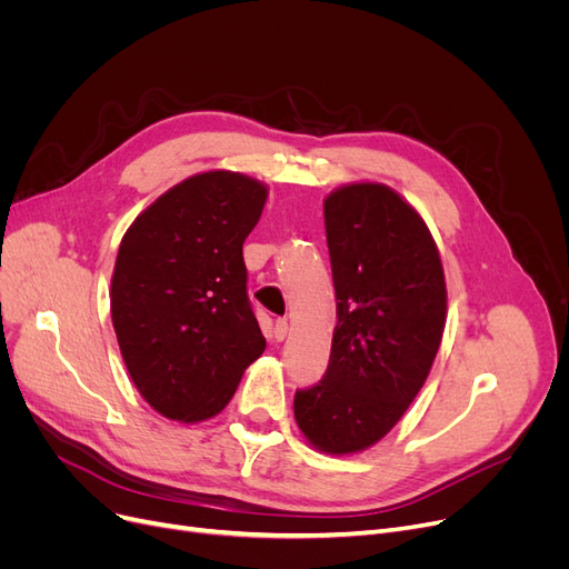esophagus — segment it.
<instances>
[{"instance_id": "obj_1", "label": "esophagus", "mask_w": 569, "mask_h": 569, "mask_svg": "<svg viewBox=\"0 0 569 569\" xmlns=\"http://www.w3.org/2000/svg\"><path fill=\"white\" fill-rule=\"evenodd\" d=\"M288 337V320L286 318H279L277 325H274V339L277 341H283Z\"/></svg>"}]
</instances>
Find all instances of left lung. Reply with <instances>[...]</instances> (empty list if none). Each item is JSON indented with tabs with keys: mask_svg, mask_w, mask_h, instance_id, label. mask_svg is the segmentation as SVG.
I'll use <instances>...</instances> for the list:
<instances>
[{
	"mask_svg": "<svg viewBox=\"0 0 569 569\" xmlns=\"http://www.w3.org/2000/svg\"><path fill=\"white\" fill-rule=\"evenodd\" d=\"M337 327L325 376L295 392V420L322 452L367 450L412 403L438 352L447 292L415 209L382 184L325 200Z\"/></svg>",
	"mask_w": 569,
	"mask_h": 569,
	"instance_id": "left-lung-1",
	"label": "left lung"
}]
</instances>
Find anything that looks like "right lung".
Instances as JSON below:
<instances>
[{"label":"right lung","instance_id":"obj_1","mask_svg":"<svg viewBox=\"0 0 569 569\" xmlns=\"http://www.w3.org/2000/svg\"><path fill=\"white\" fill-rule=\"evenodd\" d=\"M264 198L251 177L202 172L149 204L119 244L117 343L138 392L170 420L221 412L264 350L242 256Z\"/></svg>","mask_w":569,"mask_h":569}]
</instances>
